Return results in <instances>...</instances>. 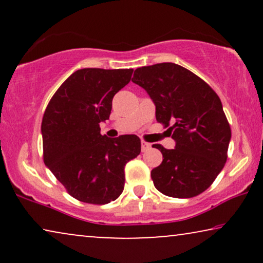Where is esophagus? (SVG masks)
<instances>
[{"label": "esophagus", "mask_w": 263, "mask_h": 263, "mask_svg": "<svg viewBox=\"0 0 263 263\" xmlns=\"http://www.w3.org/2000/svg\"><path fill=\"white\" fill-rule=\"evenodd\" d=\"M151 147V143L145 141V140H141V148L142 151H147Z\"/></svg>", "instance_id": "34e87169"}]
</instances>
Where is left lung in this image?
Listing matches in <instances>:
<instances>
[{"label": "left lung", "instance_id": "1", "mask_svg": "<svg viewBox=\"0 0 263 263\" xmlns=\"http://www.w3.org/2000/svg\"><path fill=\"white\" fill-rule=\"evenodd\" d=\"M132 81L156 104L157 121L176 148L156 147L163 161L153 168L154 186L164 195L189 199L210 188L228 159L231 128L217 93L207 82L175 63L138 68Z\"/></svg>", "mask_w": 263, "mask_h": 263}]
</instances>
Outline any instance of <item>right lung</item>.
Here are the masks:
<instances>
[{
	"label": "right lung",
	"mask_w": 263,
	"mask_h": 263,
	"mask_svg": "<svg viewBox=\"0 0 263 263\" xmlns=\"http://www.w3.org/2000/svg\"><path fill=\"white\" fill-rule=\"evenodd\" d=\"M134 69L84 68L70 75L50 99L42 121L43 159L69 195L105 204L124 188V166L141 152L136 135L110 139L99 123L109 120L112 98Z\"/></svg>",
	"instance_id": "obj_1"
}]
</instances>
